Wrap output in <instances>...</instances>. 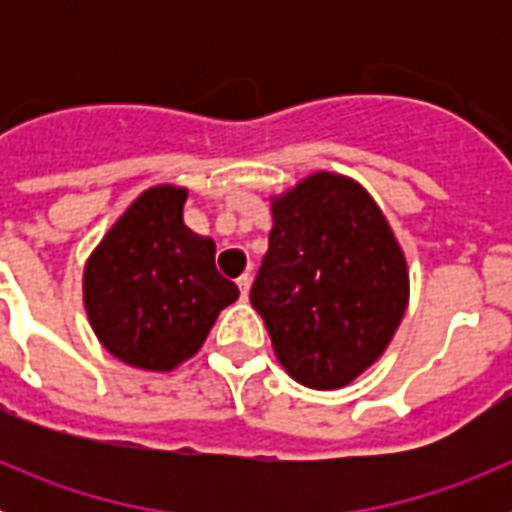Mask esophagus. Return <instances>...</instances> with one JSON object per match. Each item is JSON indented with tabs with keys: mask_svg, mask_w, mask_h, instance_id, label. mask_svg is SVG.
Instances as JSON below:
<instances>
[{
	"mask_svg": "<svg viewBox=\"0 0 512 512\" xmlns=\"http://www.w3.org/2000/svg\"><path fill=\"white\" fill-rule=\"evenodd\" d=\"M235 284H238V289H241V297L246 300L248 289H251V274H241V277L235 279Z\"/></svg>",
	"mask_w": 512,
	"mask_h": 512,
	"instance_id": "obj_1",
	"label": "esophagus"
}]
</instances>
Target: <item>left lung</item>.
Listing matches in <instances>:
<instances>
[{
  "mask_svg": "<svg viewBox=\"0 0 512 512\" xmlns=\"http://www.w3.org/2000/svg\"><path fill=\"white\" fill-rule=\"evenodd\" d=\"M274 228L251 305L289 377L312 390L354 382L390 346L408 307V264L361 184L307 176L271 202Z\"/></svg>",
  "mask_w": 512,
  "mask_h": 512,
  "instance_id": "left-lung-1",
  "label": "left lung"
}]
</instances>
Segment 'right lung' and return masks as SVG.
Instances as JSON below:
<instances>
[{"instance_id":"1","label":"right lung","mask_w":512,"mask_h":512,"mask_svg":"<svg viewBox=\"0 0 512 512\" xmlns=\"http://www.w3.org/2000/svg\"><path fill=\"white\" fill-rule=\"evenodd\" d=\"M187 189L140 194L84 266V307L102 346L148 372H171L205 343L238 287L215 269V241L192 233Z\"/></svg>"}]
</instances>
